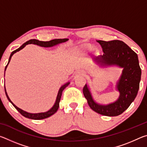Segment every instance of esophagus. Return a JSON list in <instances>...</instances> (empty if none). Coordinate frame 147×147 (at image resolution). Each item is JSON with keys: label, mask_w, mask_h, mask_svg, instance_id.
I'll return each mask as SVG.
<instances>
[{"label": "esophagus", "mask_w": 147, "mask_h": 147, "mask_svg": "<svg viewBox=\"0 0 147 147\" xmlns=\"http://www.w3.org/2000/svg\"><path fill=\"white\" fill-rule=\"evenodd\" d=\"M80 74H82V75H84V73H83V72H80V73H79Z\"/></svg>", "instance_id": "obj_1"}]
</instances>
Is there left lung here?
Segmentation results:
<instances>
[{
	"mask_svg": "<svg viewBox=\"0 0 147 147\" xmlns=\"http://www.w3.org/2000/svg\"><path fill=\"white\" fill-rule=\"evenodd\" d=\"M96 41L102 48L104 54L94 58V61L102 66L117 65L123 68L116 86L120 95L114 102L102 105L93 100L87 84L84 87L83 93L89 107L95 112L105 116H117L130 106L138 94L141 76L138 57L122 41Z\"/></svg>",
	"mask_w": 147,
	"mask_h": 147,
	"instance_id": "8db88e82",
	"label": "left lung"
}]
</instances>
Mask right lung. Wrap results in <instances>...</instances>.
<instances>
[{
	"mask_svg": "<svg viewBox=\"0 0 147 147\" xmlns=\"http://www.w3.org/2000/svg\"><path fill=\"white\" fill-rule=\"evenodd\" d=\"M67 40H68V39H53V40L49 41H41L38 40V39H30V40L26 41V43H24V44L22 45L20 47L19 49H17L16 50V51L12 52V53L10 54V56H9V58L8 63V64L6 65L4 71H6L7 67H8L9 61H10V60H11V56L13 55V54L17 53V52L19 51L20 50L23 49L24 47L26 45H28V44H34V45H37L43 47H51L55 46V45H58L59 43H64V42H65ZM69 84H70V82H67L65 84H63V86H61V88H59L58 93V95H57L55 103H54V106L52 107L51 109H50L49 111H46V112L38 113H28V112H26V111L23 110V109H20L19 108H18V107H17L13 102H12L10 99H9L8 94H7V92H6V88H5V86H4V90H5V93H6V95L7 96V98H8V100L12 104V105H13L15 107V108H16L17 110L22 115H23L24 117H25L28 118V119H34V120H40V119H46L47 117H49L53 115V114H54L56 112L57 110H58V108H59V101H60V99H61L62 91H63V89L65 88Z\"/></svg>",
	"mask_w": 147,
	"mask_h": 147,
	"instance_id": "1",
	"label": "right lung"
}]
</instances>
